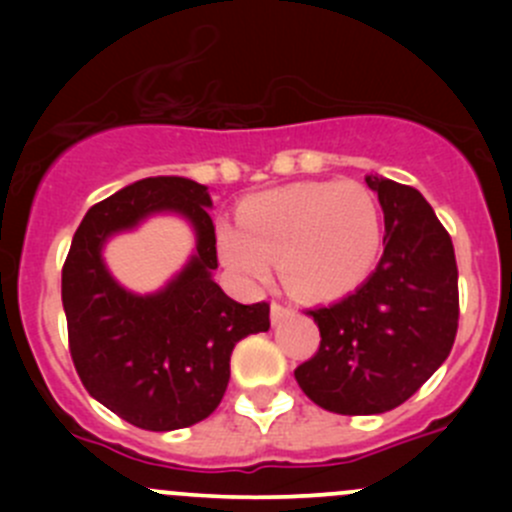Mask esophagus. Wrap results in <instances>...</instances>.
I'll return each instance as SVG.
<instances>
[{"label":"esophagus","instance_id":"obj_1","mask_svg":"<svg viewBox=\"0 0 512 512\" xmlns=\"http://www.w3.org/2000/svg\"><path fill=\"white\" fill-rule=\"evenodd\" d=\"M292 307H287V304H282V302H272V307H270V317H272V324H280V322H285L287 317H292Z\"/></svg>","mask_w":512,"mask_h":512}]
</instances>
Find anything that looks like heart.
Here are the masks:
<instances>
[{
    "instance_id": "heart-1",
    "label": "heart",
    "mask_w": 512,
    "mask_h": 512,
    "mask_svg": "<svg viewBox=\"0 0 512 512\" xmlns=\"http://www.w3.org/2000/svg\"><path fill=\"white\" fill-rule=\"evenodd\" d=\"M381 210L354 180L302 183L247 200L240 227L218 230L220 257L247 282H267L272 262L292 294L327 302L354 292L381 255Z\"/></svg>"
}]
</instances>
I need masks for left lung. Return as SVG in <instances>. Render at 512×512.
Segmentation results:
<instances>
[{"label":"left lung","instance_id":"obj_1","mask_svg":"<svg viewBox=\"0 0 512 512\" xmlns=\"http://www.w3.org/2000/svg\"><path fill=\"white\" fill-rule=\"evenodd\" d=\"M384 210V255L349 297L309 309L317 354L294 369L322 409L369 416L416 394L451 354L458 332V267L451 235L409 185L366 175Z\"/></svg>","mask_w":512,"mask_h":512}]
</instances>
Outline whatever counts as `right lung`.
Returning <instances> with one entry per match:
<instances>
[{"mask_svg": "<svg viewBox=\"0 0 512 512\" xmlns=\"http://www.w3.org/2000/svg\"><path fill=\"white\" fill-rule=\"evenodd\" d=\"M208 208V188L178 175L126 185L86 213L61 270L69 352L86 391L146 431H175L213 414L235 344L270 329V304L235 302L213 280ZM153 212L183 214L196 230V255L160 293L133 295L112 280L100 250Z\"/></svg>", "mask_w": 512, "mask_h": 512, "instance_id": "obj_1", "label": "right lung"}]
</instances>
